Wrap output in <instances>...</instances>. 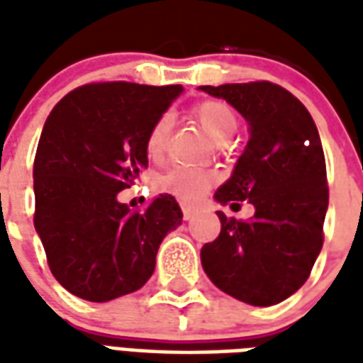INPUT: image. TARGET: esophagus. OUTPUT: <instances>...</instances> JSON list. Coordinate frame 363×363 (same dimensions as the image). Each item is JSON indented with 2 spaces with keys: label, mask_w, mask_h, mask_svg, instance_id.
<instances>
[{
  "label": "esophagus",
  "mask_w": 363,
  "mask_h": 363,
  "mask_svg": "<svg viewBox=\"0 0 363 363\" xmlns=\"http://www.w3.org/2000/svg\"><path fill=\"white\" fill-rule=\"evenodd\" d=\"M181 208H182V218H184V220H190V218H192V216L196 213V206L182 204Z\"/></svg>",
  "instance_id": "34e87169"
}]
</instances>
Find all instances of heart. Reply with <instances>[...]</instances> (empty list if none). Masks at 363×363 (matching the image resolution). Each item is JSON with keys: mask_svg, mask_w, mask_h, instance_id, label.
Instances as JSON below:
<instances>
[{"mask_svg": "<svg viewBox=\"0 0 363 363\" xmlns=\"http://www.w3.org/2000/svg\"><path fill=\"white\" fill-rule=\"evenodd\" d=\"M192 116L206 134L216 143H228L239 128L237 112L223 101L218 99H206L192 106ZM171 118L163 114L151 124L147 138H145V150L147 155L159 159L167 150L169 134H171ZM218 182V174L208 169H189V167H173L163 173L155 181V186L161 192L173 194L181 200L196 202L204 196L208 190Z\"/></svg>", "mask_w": 363, "mask_h": 363, "instance_id": "b5f03b06", "label": "heart"}]
</instances>
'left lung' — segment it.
<instances>
[{
    "label": "left lung",
    "mask_w": 363,
    "mask_h": 363,
    "mask_svg": "<svg viewBox=\"0 0 363 363\" xmlns=\"http://www.w3.org/2000/svg\"><path fill=\"white\" fill-rule=\"evenodd\" d=\"M225 99L251 126L235 171L213 198L255 206L249 221L218 212L221 231L200 251L208 278L231 297L268 307L296 294L323 247L328 206L325 153L303 103L270 82L200 87Z\"/></svg>",
    "instance_id": "left-lung-1"
}]
</instances>
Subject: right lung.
<instances>
[{
    "instance_id": "obj_1",
    "label": "right lung",
    "mask_w": 363,
    "mask_h": 363,
    "mask_svg": "<svg viewBox=\"0 0 363 363\" xmlns=\"http://www.w3.org/2000/svg\"><path fill=\"white\" fill-rule=\"evenodd\" d=\"M181 85L87 83L46 118L36 147L35 228L54 278L87 301H111L150 280L161 241L181 225L171 194L130 210L118 192L147 167L145 138Z\"/></svg>"
}]
</instances>
